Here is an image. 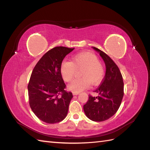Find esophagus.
<instances>
[{"label": "esophagus", "instance_id": "1", "mask_svg": "<svg viewBox=\"0 0 150 150\" xmlns=\"http://www.w3.org/2000/svg\"><path fill=\"white\" fill-rule=\"evenodd\" d=\"M79 93H75V92H73V95H79Z\"/></svg>", "mask_w": 150, "mask_h": 150}]
</instances>
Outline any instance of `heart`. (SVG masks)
<instances>
[{
  "label": "heart",
  "instance_id": "b5f03b06",
  "mask_svg": "<svg viewBox=\"0 0 150 150\" xmlns=\"http://www.w3.org/2000/svg\"><path fill=\"white\" fill-rule=\"evenodd\" d=\"M82 68L80 79L73 80L68 86V89L75 93H79L88 88L92 84L97 85L104 76V67L98 61V57L90 52H82L75 55L72 62L64 60L60 66V72L66 82H70L76 72V69Z\"/></svg>",
  "mask_w": 150,
  "mask_h": 150
}]
</instances>
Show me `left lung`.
Segmentation results:
<instances>
[{"label":"left lung","instance_id":"1","mask_svg":"<svg viewBox=\"0 0 150 150\" xmlns=\"http://www.w3.org/2000/svg\"><path fill=\"white\" fill-rule=\"evenodd\" d=\"M92 47L103 59L106 70L101 84L95 90L98 97L89 95L83 109L88 119L102 122L110 119L119 110L124 96V82L120 70L113 60L103 51Z\"/></svg>","mask_w":150,"mask_h":150}]
</instances>
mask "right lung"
I'll list each match as a JSON object with an SVG mask.
<instances>
[{"mask_svg": "<svg viewBox=\"0 0 150 150\" xmlns=\"http://www.w3.org/2000/svg\"><path fill=\"white\" fill-rule=\"evenodd\" d=\"M74 48L57 46L49 50L35 66L28 86L31 109L40 120L47 124L59 122L68 114L73 97L64 89L60 66Z\"/></svg>", "mask_w": 150, "mask_h": 150, "instance_id": "1", "label": "right lung"}]
</instances>
